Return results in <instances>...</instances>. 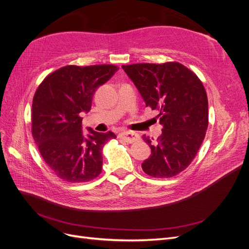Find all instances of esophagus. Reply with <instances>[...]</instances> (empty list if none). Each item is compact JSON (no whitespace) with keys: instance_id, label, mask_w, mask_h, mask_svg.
Listing matches in <instances>:
<instances>
[{"instance_id":"esophagus-1","label":"esophagus","mask_w":249,"mask_h":249,"mask_svg":"<svg viewBox=\"0 0 249 249\" xmlns=\"http://www.w3.org/2000/svg\"><path fill=\"white\" fill-rule=\"evenodd\" d=\"M119 137L122 138V139H124V141H126V142H130V143L135 142V141H137V140L139 139L138 134H136L135 132H132V131L122 132V133L119 134Z\"/></svg>"}]
</instances>
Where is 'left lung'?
Masks as SVG:
<instances>
[{
  "label": "left lung",
  "instance_id": "8db88e82",
  "mask_svg": "<svg viewBox=\"0 0 249 249\" xmlns=\"http://www.w3.org/2000/svg\"><path fill=\"white\" fill-rule=\"evenodd\" d=\"M146 107L159 111L163 125L157 140L143 135L152 149L142 169L153 178H171L189 166L209 124L206 89L192 71L178 62L123 65Z\"/></svg>",
  "mask_w": 249,
  "mask_h": 249
}]
</instances>
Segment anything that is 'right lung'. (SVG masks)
Instances as JSON below:
<instances>
[{"label":"right lung","instance_id":"right-lung-1","mask_svg":"<svg viewBox=\"0 0 249 249\" xmlns=\"http://www.w3.org/2000/svg\"><path fill=\"white\" fill-rule=\"evenodd\" d=\"M118 70L111 64L67 65L50 73L36 90L33 138L48 166L66 182H89L102 172L103 147L116 136L90 127L85 135L81 113L90 111L95 90Z\"/></svg>","mask_w":249,"mask_h":249}]
</instances>
